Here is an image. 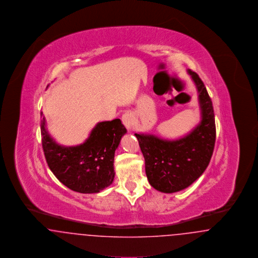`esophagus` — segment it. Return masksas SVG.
<instances>
[{"label":"esophagus","mask_w":258,"mask_h":258,"mask_svg":"<svg viewBox=\"0 0 258 258\" xmlns=\"http://www.w3.org/2000/svg\"><path fill=\"white\" fill-rule=\"evenodd\" d=\"M122 121L127 130H131L135 123V117L131 112H125L122 116Z\"/></svg>","instance_id":"obj_1"}]
</instances>
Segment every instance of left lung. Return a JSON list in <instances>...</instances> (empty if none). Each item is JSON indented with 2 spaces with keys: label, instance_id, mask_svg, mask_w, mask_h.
I'll return each mask as SVG.
<instances>
[{
  "label": "left lung",
  "instance_id": "8db88e82",
  "mask_svg": "<svg viewBox=\"0 0 258 258\" xmlns=\"http://www.w3.org/2000/svg\"><path fill=\"white\" fill-rule=\"evenodd\" d=\"M197 86L201 121L184 137L162 139L135 134L145 159L150 184L164 194L180 191L203 174L212 158L216 141V123L212 100L198 74L187 70Z\"/></svg>",
  "mask_w": 258,
  "mask_h": 258
}]
</instances>
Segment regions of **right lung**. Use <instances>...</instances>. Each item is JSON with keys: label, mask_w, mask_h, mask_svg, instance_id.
<instances>
[{"label": "right lung", "mask_w": 258, "mask_h": 258, "mask_svg": "<svg viewBox=\"0 0 258 258\" xmlns=\"http://www.w3.org/2000/svg\"><path fill=\"white\" fill-rule=\"evenodd\" d=\"M40 116L45 160L61 184L80 194H97L112 184L115 151L126 133L120 119L97 123L83 144L64 147L50 136Z\"/></svg>", "instance_id": "1"}]
</instances>
